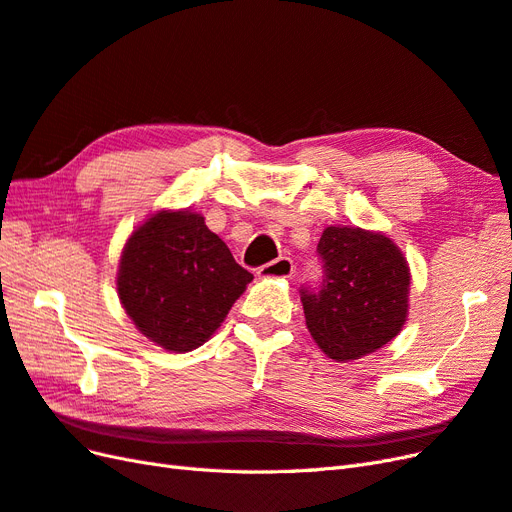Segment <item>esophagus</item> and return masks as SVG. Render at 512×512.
<instances>
[{
	"label": "esophagus",
	"instance_id": "obj_1",
	"mask_svg": "<svg viewBox=\"0 0 512 512\" xmlns=\"http://www.w3.org/2000/svg\"><path fill=\"white\" fill-rule=\"evenodd\" d=\"M294 273V265L290 258H277L273 262H267L258 269V277L260 280H288V277Z\"/></svg>",
	"mask_w": 512,
	"mask_h": 512
}]
</instances>
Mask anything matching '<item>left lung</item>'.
Wrapping results in <instances>:
<instances>
[{
	"label": "left lung",
	"instance_id": "1",
	"mask_svg": "<svg viewBox=\"0 0 512 512\" xmlns=\"http://www.w3.org/2000/svg\"><path fill=\"white\" fill-rule=\"evenodd\" d=\"M324 280L301 292L307 331L337 363L361 359L399 335L408 320L410 267L384 232L327 226L318 241Z\"/></svg>",
	"mask_w": 512,
	"mask_h": 512
}]
</instances>
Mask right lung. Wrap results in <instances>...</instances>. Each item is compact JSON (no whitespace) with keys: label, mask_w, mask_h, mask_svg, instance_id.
<instances>
[{"label":"right lung","mask_w":512,"mask_h":512,"mask_svg":"<svg viewBox=\"0 0 512 512\" xmlns=\"http://www.w3.org/2000/svg\"><path fill=\"white\" fill-rule=\"evenodd\" d=\"M254 280L203 213L160 209L138 224L119 258L117 294L149 342L168 352L203 346Z\"/></svg>","instance_id":"add662e5"}]
</instances>
